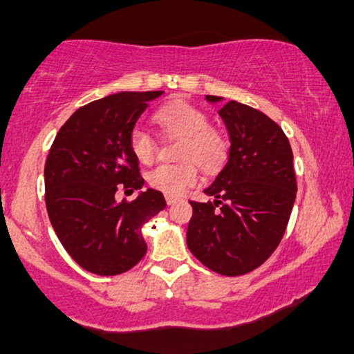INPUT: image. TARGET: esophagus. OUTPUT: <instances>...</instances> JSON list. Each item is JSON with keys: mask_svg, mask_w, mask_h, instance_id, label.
<instances>
[{"mask_svg": "<svg viewBox=\"0 0 354 354\" xmlns=\"http://www.w3.org/2000/svg\"><path fill=\"white\" fill-rule=\"evenodd\" d=\"M178 201H181V198L168 196V194H166V203H168V205H174V203H178Z\"/></svg>", "mask_w": 354, "mask_h": 354, "instance_id": "obj_1", "label": "esophagus"}]
</instances>
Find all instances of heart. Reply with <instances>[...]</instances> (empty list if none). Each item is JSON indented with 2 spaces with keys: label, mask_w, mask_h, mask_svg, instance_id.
I'll return each mask as SVG.
<instances>
[{
  "label": "heart",
  "mask_w": 354,
  "mask_h": 354,
  "mask_svg": "<svg viewBox=\"0 0 354 354\" xmlns=\"http://www.w3.org/2000/svg\"><path fill=\"white\" fill-rule=\"evenodd\" d=\"M154 121L171 138H180L176 156L185 160L178 165H158L148 173V185L168 196H180L198 180V166L209 173L218 169L228 153V140L209 126V118L200 108L178 101L161 108ZM129 149L140 163L149 165L158 153L156 140L141 126L129 133Z\"/></svg>",
  "instance_id": "1"
}]
</instances>
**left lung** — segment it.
Returning a JSON list of instances; mask_svg holds the SVG:
<instances>
[{"instance_id":"8db88e82","label":"left lung","mask_w":354,"mask_h":354,"mask_svg":"<svg viewBox=\"0 0 354 354\" xmlns=\"http://www.w3.org/2000/svg\"><path fill=\"white\" fill-rule=\"evenodd\" d=\"M209 103L219 96L206 95ZM230 135L228 161L196 203L186 231L189 251L214 273L261 266L281 241L296 200L293 151L283 129L258 109L228 101L219 109Z\"/></svg>"}]
</instances>
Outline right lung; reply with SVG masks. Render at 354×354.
Returning a JSON list of instances; mask_svg holds the SVG:
<instances>
[{
	"instance_id": "right-lung-1",
	"label": "right lung",
	"mask_w": 354,
	"mask_h": 354,
	"mask_svg": "<svg viewBox=\"0 0 354 354\" xmlns=\"http://www.w3.org/2000/svg\"><path fill=\"white\" fill-rule=\"evenodd\" d=\"M163 91H123L91 101L70 116L53 141L44 165L48 216L68 254L83 270L115 276L146 254L141 228L165 209L161 191L115 200L118 189H141L140 161L129 133L149 101Z\"/></svg>"
}]
</instances>
